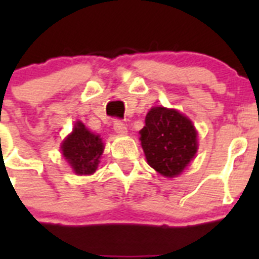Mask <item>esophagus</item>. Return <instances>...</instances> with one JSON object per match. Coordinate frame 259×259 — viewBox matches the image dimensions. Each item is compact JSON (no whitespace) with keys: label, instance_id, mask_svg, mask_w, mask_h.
Masks as SVG:
<instances>
[{"label":"esophagus","instance_id":"obj_1","mask_svg":"<svg viewBox=\"0 0 259 259\" xmlns=\"http://www.w3.org/2000/svg\"><path fill=\"white\" fill-rule=\"evenodd\" d=\"M114 131L118 135H125L127 134V127H125V124L122 120L115 119V120H114Z\"/></svg>","mask_w":259,"mask_h":259}]
</instances>
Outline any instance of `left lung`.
I'll return each mask as SVG.
<instances>
[{
    "instance_id": "obj_1",
    "label": "left lung",
    "mask_w": 259,
    "mask_h": 259,
    "mask_svg": "<svg viewBox=\"0 0 259 259\" xmlns=\"http://www.w3.org/2000/svg\"><path fill=\"white\" fill-rule=\"evenodd\" d=\"M140 135L148 164L166 178L180 175L198 149L193 123L175 109L152 107Z\"/></svg>"
}]
</instances>
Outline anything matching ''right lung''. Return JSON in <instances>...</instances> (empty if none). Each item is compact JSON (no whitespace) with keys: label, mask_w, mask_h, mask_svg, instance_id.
Segmentation results:
<instances>
[{"label":"right lung","mask_w":259,"mask_h":259,"mask_svg":"<svg viewBox=\"0 0 259 259\" xmlns=\"http://www.w3.org/2000/svg\"><path fill=\"white\" fill-rule=\"evenodd\" d=\"M62 154L77 175H92L97 170L100 158L104 153V143L98 135L92 134L81 122L61 145Z\"/></svg>","instance_id":"obj_1"}]
</instances>
